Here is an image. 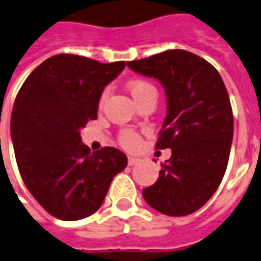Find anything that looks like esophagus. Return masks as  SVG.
<instances>
[{
  "instance_id": "obj_1",
  "label": "esophagus",
  "mask_w": 261,
  "mask_h": 261,
  "mask_svg": "<svg viewBox=\"0 0 261 261\" xmlns=\"http://www.w3.org/2000/svg\"><path fill=\"white\" fill-rule=\"evenodd\" d=\"M137 163H140V159H137V157H132V156L128 157V165H129V167H133V165H136Z\"/></svg>"
}]
</instances>
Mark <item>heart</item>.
<instances>
[{
  "label": "heart",
  "instance_id": "obj_1",
  "mask_svg": "<svg viewBox=\"0 0 261 261\" xmlns=\"http://www.w3.org/2000/svg\"><path fill=\"white\" fill-rule=\"evenodd\" d=\"M128 89L130 92V94H132L133 100L137 104H140L149 94H156V89H154L153 85L148 83V81H144V80H133V81H130L128 84ZM105 97H107V92L101 94L100 104L104 102ZM118 141L126 149H135L141 143V137H140V135L136 130L124 129V130H121L120 136H118Z\"/></svg>",
  "mask_w": 261,
  "mask_h": 261
}]
</instances>
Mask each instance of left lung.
Wrapping results in <instances>:
<instances>
[{"label":"left lung","mask_w":261,"mask_h":261,"mask_svg":"<svg viewBox=\"0 0 261 261\" xmlns=\"http://www.w3.org/2000/svg\"><path fill=\"white\" fill-rule=\"evenodd\" d=\"M135 72L163 84L168 98L156 149L171 148L159 178L143 189L145 201L168 216L200 210L219 188L227 169L233 113L220 73L182 49L126 62Z\"/></svg>","instance_id":"left-lung-1"}]
</instances>
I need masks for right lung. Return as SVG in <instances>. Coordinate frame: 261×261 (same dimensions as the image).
<instances>
[{
    "label": "right lung",
    "mask_w": 261,
    "mask_h": 261,
    "mask_svg": "<svg viewBox=\"0 0 261 261\" xmlns=\"http://www.w3.org/2000/svg\"><path fill=\"white\" fill-rule=\"evenodd\" d=\"M125 62L56 55L30 73L13 105L10 133L18 171L34 199L65 221L93 215L125 169L121 150L90 153L80 130L96 120L101 93Z\"/></svg>",
    "instance_id": "add662e5"
}]
</instances>
